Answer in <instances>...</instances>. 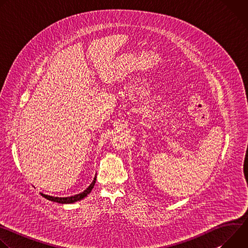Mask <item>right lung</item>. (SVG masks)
<instances>
[{
  "instance_id": "right-lung-1",
  "label": "right lung",
  "mask_w": 248,
  "mask_h": 248,
  "mask_svg": "<svg viewBox=\"0 0 248 248\" xmlns=\"http://www.w3.org/2000/svg\"><path fill=\"white\" fill-rule=\"evenodd\" d=\"M95 183H96V175H95L93 182L91 183V185L84 191H82L78 194H76L74 196H69V197H55V196H50V195H47V194H44V193H40V194L44 198H46L50 201H53V202H57V203H60V204H70V203H75V202L80 201L83 198H85L91 192V190L93 189V187L95 186Z\"/></svg>"
}]
</instances>
